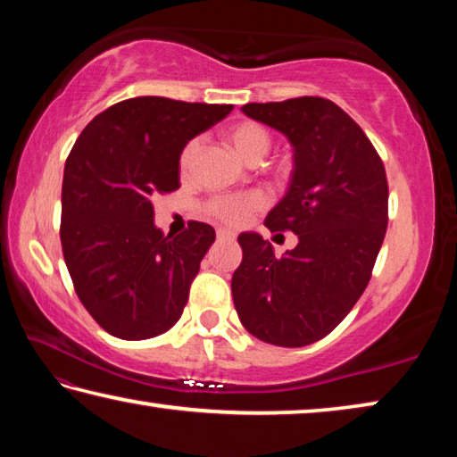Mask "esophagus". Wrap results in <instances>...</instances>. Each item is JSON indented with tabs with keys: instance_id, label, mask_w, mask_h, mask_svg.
<instances>
[{
	"instance_id": "esophagus-1",
	"label": "esophagus",
	"mask_w": 457,
	"mask_h": 457,
	"mask_svg": "<svg viewBox=\"0 0 457 457\" xmlns=\"http://www.w3.org/2000/svg\"><path fill=\"white\" fill-rule=\"evenodd\" d=\"M236 237V234L231 229H226V228H220L218 229V239L220 242H231V239Z\"/></svg>"
}]
</instances>
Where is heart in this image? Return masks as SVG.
Masks as SVG:
<instances>
[{"label": "heart", "instance_id": "b5f03b06", "mask_svg": "<svg viewBox=\"0 0 457 457\" xmlns=\"http://www.w3.org/2000/svg\"><path fill=\"white\" fill-rule=\"evenodd\" d=\"M223 138L229 145V149L234 151L239 159L245 161V163H258L266 157V153L270 151V145H272V137H270L268 130L258 125L253 120H242L236 122L226 129L223 133ZM197 154V141H191L185 146L179 159V167L181 171H189L193 165V159ZM264 204V197L258 195V193H247V195H223V197H215L207 210H210L212 215L215 218L231 223V226H237L242 223L247 213L258 210Z\"/></svg>", "mask_w": 457, "mask_h": 457}]
</instances>
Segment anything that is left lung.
Masks as SVG:
<instances>
[{"label": "left lung", "mask_w": 457, "mask_h": 457, "mask_svg": "<svg viewBox=\"0 0 457 457\" xmlns=\"http://www.w3.org/2000/svg\"><path fill=\"white\" fill-rule=\"evenodd\" d=\"M242 112L292 145L288 191L264 223L294 231L298 244L276 258L260 234H239L236 311L264 343L312 345L338 327L370 280L389 221L383 161L357 122L327 98L250 103Z\"/></svg>", "instance_id": "1"}]
</instances>
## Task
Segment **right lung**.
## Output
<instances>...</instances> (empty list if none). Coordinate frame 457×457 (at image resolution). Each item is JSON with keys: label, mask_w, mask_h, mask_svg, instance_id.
<instances>
[{"label": "right lung", "mask_w": 457, "mask_h": 457, "mask_svg": "<svg viewBox=\"0 0 457 457\" xmlns=\"http://www.w3.org/2000/svg\"><path fill=\"white\" fill-rule=\"evenodd\" d=\"M231 108L137 96L96 114L74 143L62 181V252L80 303L108 335L153 338L181 319L215 231L191 221L165 236L153 199L179 189L185 145Z\"/></svg>", "instance_id": "right-lung-1"}]
</instances>
